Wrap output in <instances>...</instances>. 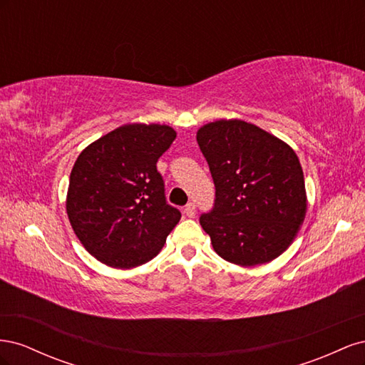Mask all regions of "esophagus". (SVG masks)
I'll list each match as a JSON object with an SVG mask.
<instances>
[{
	"label": "esophagus",
	"mask_w": 365,
	"mask_h": 365,
	"mask_svg": "<svg viewBox=\"0 0 365 365\" xmlns=\"http://www.w3.org/2000/svg\"><path fill=\"white\" fill-rule=\"evenodd\" d=\"M184 213L189 216V217H195V215H196V207H195V204L193 202H189L185 205V208H184Z\"/></svg>",
	"instance_id": "obj_1"
}]
</instances>
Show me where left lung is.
Instances as JSON below:
<instances>
[{
    "label": "left lung",
    "mask_w": 365,
    "mask_h": 365,
    "mask_svg": "<svg viewBox=\"0 0 365 365\" xmlns=\"http://www.w3.org/2000/svg\"><path fill=\"white\" fill-rule=\"evenodd\" d=\"M196 140L216 187L201 227L220 257L239 267L277 259L292 244L307 210L304 176L294 149L244 120H216Z\"/></svg>",
    "instance_id": "obj_1"
}]
</instances>
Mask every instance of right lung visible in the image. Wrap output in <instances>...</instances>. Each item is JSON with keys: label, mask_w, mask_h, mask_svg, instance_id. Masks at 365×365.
<instances>
[{"label": "right lung", "mask_w": 365, "mask_h": 365, "mask_svg": "<svg viewBox=\"0 0 365 365\" xmlns=\"http://www.w3.org/2000/svg\"><path fill=\"white\" fill-rule=\"evenodd\" d=\"M176 137L168 125L129 123L77 157L67 192L74 235L98 262L130 269L161 251L181 213L165 204L157 161Z\"/></svg>", "instance_id": "right-lung-1"}]
</instances>
